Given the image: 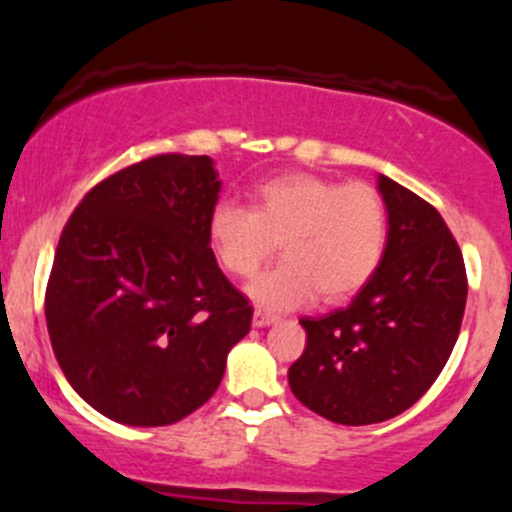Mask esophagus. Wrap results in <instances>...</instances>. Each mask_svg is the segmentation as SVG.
Here are the masks:
<instances>
[{
    "instance_id": "34e87169",
    "label": "esophagus",
    "mask_w": 512,
    "mask_h": 512,
    "mask_svg": "<svg viewBox=\"0 0 512 512\" xmlns=\"http://www.w3.org/2000/svg\"><path fill=\"white\" fill-rule=\"evenodd\" d=\"M272 322H276V315L267 313L264 308H255V313H252V325L264 327V325H272Z\"/></svg>"
}]
</instances>
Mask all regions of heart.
Here are the masks:
<instances>
[{"mask_svg":"<svg viewBox=\"0 0 512 512\" xmlns=\"http://www.w3.org/2000/svg\"><path fill=\"white\" fill-rule=\"evenodd\" d=\"M209 245L233 276H252L281 240L284 260L250 284L264 308L339 303L368 284L383 260L387 209L366 182L289 173L262 182L255 207L221 199L209 211Z\"/></svg>","mask_w":512,"mask_h":512,"instance_id":"obj_1","label":"heart"}]
</instances>
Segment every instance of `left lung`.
Segmentation results:
<instances>
[{
  "label": "left lung",
  "instance_id": "1",
  "mask_svg": "<svg viewBox=\"0 0 512 512\" xmlns=\"http://www.w3.org/2000/svg\"><path fill=\"white\" fill-rule=\"evenodd\" d=\"M390 231L383 262L346 308L301 317L289 368L298 402L334 424H380L436 383L467 303L460 245L433 204L380 175Z\"/></svg>",
  "mask_w": 512,
  "mask_h": 512
}]
</instances>
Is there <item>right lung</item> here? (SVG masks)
Here are the masks:
<instances>
[{
    "instance_id": "right-lung-1",
    "label": "right lung",
    "mask_w": 512,
    "mask_h": 512,
    "mask_svg": "<svg viewBox=\"0 0 512 512\" xmlns=\"http://www.w3.org/2000/svg\"><path fill=\"white\" fill-rule=\"evenodd\" d=\"M209 156L158 154L93 185L64 223L45 322L69 385L108 419L168 426L219 387L252 305L216 264Z\"/></svg>"
}]
</instances>
